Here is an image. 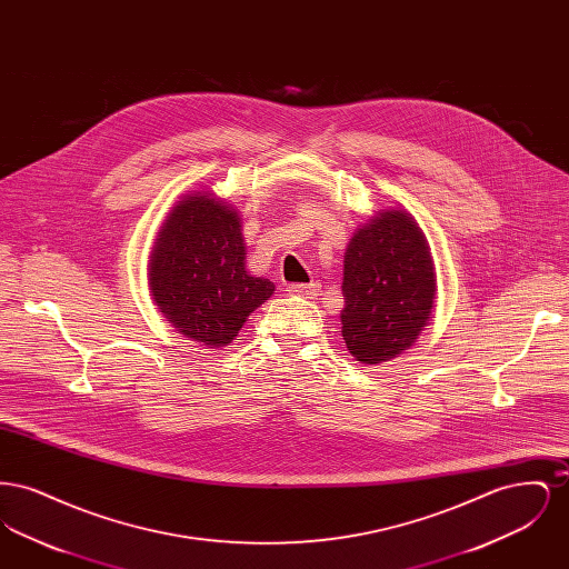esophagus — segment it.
Here are the masks:
<instances>
[{"instance_id": "obj_1", "label": "esophagus", "mask_w": 569, "mask_h": 569, "mask_svg": "<svg viewBox=\"0 0 569 569\" xmlns=\"http://www.w3.org/2000/svg\"><path fill=\"white\" fill-rule=\"evenodd\" d=\"M288 295L292 297L313 298L318 297L320 292V283L318 281H311V283H292L286 288Z\"/></svg>"}]
</instances>
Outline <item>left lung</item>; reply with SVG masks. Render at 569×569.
I'll list each match as a JSON object with an SVG mask.
<instances>
[{"label": "left lung", "mask_w": 569, "mask_h": 569, "mask_svg": "<svg viewBox=\"0 0 569 569\" xmlns=\"http://www.w3.org/2000/svg\"><path fill=\"white\" fill-rule=\"evenodd\" d=\"M341 335L353 358L378 367L409 350L433 316L431 247L401 207L381 209L353 232L343 256Z\"/></svg>", "instance_id": "obj_1"}]
</instances>
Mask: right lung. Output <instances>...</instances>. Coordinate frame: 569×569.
Wrapping results in <instances>:
<instances>
[{
    "mask_svg": "<svg viewBox=\"0 0 569 569\" xmlns=\"http://www.w3.org/2000/svg\"><path fill=\"white\" fill-rule=\"evenodd\" d=\"M239 211L211 191L181 196L149 256V290L166 322L207 348L228 346L274 283L244 269Z\"/></svg>",
    "mask_w": 569,
    "mask_h": 569,
    "instance_id": "right-lung-1",
    "label": "right lung"
}]
</instances>
